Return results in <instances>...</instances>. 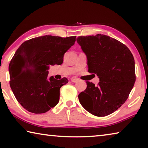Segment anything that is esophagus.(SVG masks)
I'll return each mask as SVG.
<instances>
[{"label": "esophagus", "instance_id": "34e87169", "mask_svg": "<svg viewBox=\"0 0 148 148\" xmlns=\"http://www.w3.org/2000/svg\"><path fill=\"white\" fill-rule=\"evenodd\" d=\"M71 80L72 82H74V83H76V82H77V79H76V78H71Z\"/></svg>", "mask_w": 148, "mask_h": 148}]
</instances>
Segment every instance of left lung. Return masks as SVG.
Returning <instances> with one entry per match:
<instances>
[{
  "label": "left lung",
  "instance_id": "8db88e82",
  "mask_svg": "<svg viewBox=\"0 0 148 148\" xmlns=\"http://www.w3.org/2000/svg\"><path fill=\"white\" fill-rule=\"evenodd\" d=\"M76 41L87 57L88 72L99 78L98 86L86 82L78 95L87 112L99 117L111 114L121 106L134 86L135 62L125 45L106 35L79 36Z\"/></svg>",
  "mask_w": 148,
  "mask_h": 148
}]
</instances>
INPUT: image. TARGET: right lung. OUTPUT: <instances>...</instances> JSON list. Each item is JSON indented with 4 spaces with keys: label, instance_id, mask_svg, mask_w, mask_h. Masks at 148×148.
<instances>
[{
    "label": "right lung",
    "instance_id": "add662e5",
    "mask_svg": "<svg viewBox=\"0 0 148 148\" xmlns=\"http://www.w3.org/2000/svg\"><path fill=\"white\" fill-rule=\"evenodd\" d=\"M76 36L45 35L23 42L9 65L10 85L19 103L27 111L43 114L58 104L60 88L68 83L63 77H48L49 66L60 65Z\"/></svg>",
    "mask_w": 148,
    "mask_h": 148
}]
</instances>
